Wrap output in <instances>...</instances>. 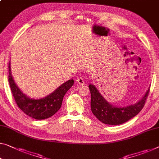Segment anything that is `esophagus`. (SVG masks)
I'll return each instance as SVG.
<instances>
[{"instance_id":"34e87169","label":"esophagus","mask_w":159,"mask_h":159,"mask_svg":"<svg viewBox=\"0 0 159 159\" xmlns=\"http://www.w3.org/2000/svg\"><path fill=\"white\" fill-rule=\"evenodd\" d=\"M76 83L79 85H84L85 84V82H84V79H83V78H79V79H78L76 80Z\"/></svg>"}]
</instances>
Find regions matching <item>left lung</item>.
Listing matches in <instances>:
<instances>
[{
  "mask_svg": "<svg viewBox=\"0 0 159 159\" xmlns=\"http://www.w3.org/2000/svg\"><path fill=\"white\" fill-rule=\"evenodd\" d=\"M89 87L91 91V108L93 114L103 124L114 125L124 124L140 112L145 104L150 89L149 87L144 96L137 103L119 107L106 101L95 85L90 84Z\"/></svg>",
  "mask_w": 159,
  "mask_h": 159,
  "instance_id": "left-lung-1",
  "label": "left lung"
}]
</instances>
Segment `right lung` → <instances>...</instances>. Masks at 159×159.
<instances>
[{
	"label": "right lung",
	"mask_w": 159,
	"mask_h": 159,
	"mask_svg": "<svg viewBox=\"0 0 159 159\" xmlns=\"http://www.w3.org/2000/svg\"><path fill=\"white\" fill-rule=\"evenodd\" d=\"M8 82L16 104L28 116L37 120H43L51 117L60 109L63 98L68 90L74 84V80H68L42 98H31L19 89L11 73V61L8 65Z\"/></svg>",
	"instance_id": "obj_1"
}]
</instances>
